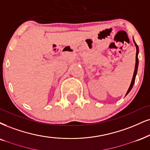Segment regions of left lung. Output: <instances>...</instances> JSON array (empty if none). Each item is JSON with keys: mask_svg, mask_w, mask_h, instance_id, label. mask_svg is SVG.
Returning <instances> with one entry per match:
<instances>
[{"mask_svg": "<svg viewBox=\"0 0 150 150\" xmlns=\"http://www.w3.org/2000/svg\"><path fill=\"white\" fill-rule=\"evenodd\" d=\"M134 42L135 44V46L136 47V64H135V69H134V76H133V78H132V83H131L130 86H129L128 90H127L126 95H127L129 94V92L131 91V90L132 89L133 86H134V82H135V79H136V76L137 74V71H138V52H139V49H138V45L136 44V42H135L134 40ZM125 95V96H126Z\"/></svg>", "mask_w": 150, "mask_h": 150, "instance_id": "left-lung-1", "label": "left lung"}]
</instances>
